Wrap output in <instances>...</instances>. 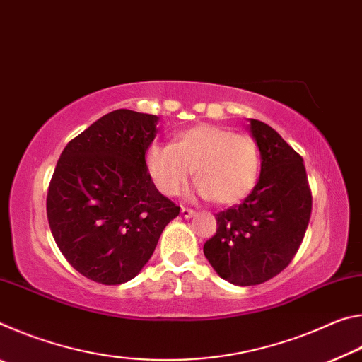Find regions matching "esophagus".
I'll use <instances>...</instances> for the list:
<instances>
[{
	"mask_svg": "<svg viewBox=\"0 0 362 362\" xmlns=\"http://www.w3.org/2000/svg\"><path fill=\"white\" fill-rule=\"evenodd\" d=\"M180 212H182V216L185 217V218H192L194 214H196L193 209H188V207H182Z\"/></svg>",
	"mask_w": 362,
	"mask_h": 362,
	"instance_id": "esophagus-1",
	"label": "esophagus"
}]
</instances>
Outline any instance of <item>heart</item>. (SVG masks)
Here are the masks:
<instances>
[{
  "label": "heart",
  "instance_id": "1",
  "mask_svg": "<svg viewBox=\"0 0 362 362\" xmlns=\"http://www.w3.org/2000/svg\"><path fill=\"white\" fill-rule=\"evenodd\" d=\"M145 168L164 194H179L194 174L196 194L230 206L240 203L254 189L259 151L249 136L199 124L177 134L170 145H150Z\"/></svg>",
  "mask_w": 362,
  "mask_h": 362
}]
</instances>
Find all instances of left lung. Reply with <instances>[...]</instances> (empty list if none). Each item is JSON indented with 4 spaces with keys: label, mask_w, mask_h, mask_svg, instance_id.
Here are the masks:
<instances>
[{
    "label": "left lung",
    "mask_w": 362,
    "mask_h": 362,
    "mask_svg": "<svg viewBox=\"0 0 362 362\" xmlns=\"http://www.w3.org/2000/svg\"><path fill=\"white\" fill-rule=\"evenodd\" d=\"M260 151V177L241 204L217 214V233L204 255L220 278L255 286L289 265L302 244L311 214L303 159L268 124L249 119Z\"/></svg>",
    "instance_id": "left-lung-1"
}]
</instances>
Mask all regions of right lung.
Masks as SVG:
<instances>
[{"instance_id":"obj_1","label":"right lung","mask_w":362,"mask_h":362,"mask_svg":"<svg viewBox=\"0 0 362 362\" xmlns=\"http://www.w3.org/2000/svg\"><path fill=\"white\" fill-rule=\"evenodd\" d=\"M156 115L115 110L70 140L47 192V220L60 252L95 283L136 278L180 207L145 168Z\"/></svg>"}]
</instances>
